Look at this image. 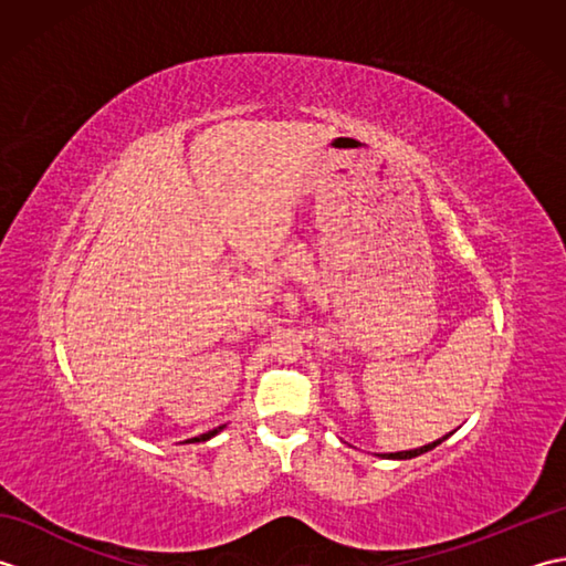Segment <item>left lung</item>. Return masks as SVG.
Here are the masks:
<instances>
[{
    "mask_svg": "<svg viewBox=\"0 0 566 566\" xmlns=\"http://www.w3.org/2000/svg\"><path fill=\"white\" fill-rule=\"evenodd\" d=\"M452 432H454V430H452ZM452 432H450V436H452ZM450 436H442V438H438V440H432V442L423 444V448H416V450H401V452H384V454H377V457H381V460H413V457L423 454V452H430L432 448H438V444L448 440Z\"/></svg>",
    "mask_w": 566,
    "mask_h": 566,
    "instance_id": "left-lung-1",
    "label": "left lung"
}]
</instances>
